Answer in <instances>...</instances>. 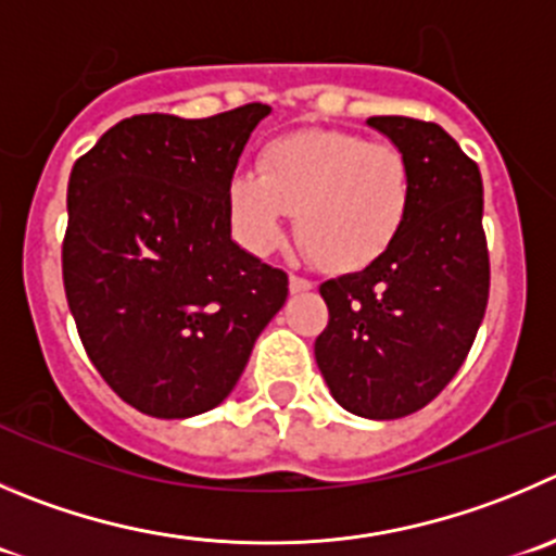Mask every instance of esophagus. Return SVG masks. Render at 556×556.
<instances>
[{
	"instance_id": "1",
	"label": "esophagus",
	"mask_w": 556,
	"mask_h": 556,
	"mask_svg": "<svg viewBox=\"0 0 556 556\" xmlns=\"http://www.w3.org/2000/svg\"><path fill=\"white\" fill-rule=\"evenodd\" d=\"M289 289H292V294L311 292V289H314V281H308V278H300V275H292V278H289Z\"/></svg>"
}]
</instances>
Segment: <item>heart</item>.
Segmentation results:
<instances>
[{
	"mask_svg": "<svg viewBox=\"0 0 556 556\" xmlns=\"http://www.w3.org/2000/svg\"><path fill=\"white\" fill-rule=\"evenodd\" d=\"M415 168L395 144H371L346 130H300L269 141L258 172H237L229 213L240 240L273 251L298 213L305 253L330 273L377 262L406 224Z\"/></svg>",
	"mask_w": 556,
	"mask_h": 556,
	"instance_id": "heart-1",
	"label": "heart"
}]
</instances>
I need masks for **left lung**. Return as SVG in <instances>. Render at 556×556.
I'll use <instances>...</instances> for the list:
<instances>
[{
    "label": "left lung",
    "mask_w": 556,
    "mask_h": 556,
    "mask_svg": "<svg viewBox=\"0 0 556 556\" xmlns=\"http://www.w3.org/2000/svg\"><path fill=\"white\" fill-rule=\"evenodd\" d=\"M368 125L409 155L412 207L377 262L321 283L330 319L314 352L343 409L395 420L445 390L483 321L491 278L483 179L437 123L371 116Z\"/></svg>",
    "instance_id": "1"
}]
</instances>
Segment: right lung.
<instances>
[{
	"label": "right lung",
	"instance_id": "right-lung-1",
	"mask_svg": "<svg viewBox=\"0 0 556 556\" xmlns=\"http://www.w3.org/2000/svg\"><path fill=\"white\" fill-rule=\"evenodd\" d=\"M269 105L204 119L139 114L76 161L62 281L89 361L152 417L218 406L289 278L231 240L229 182Z\"/></svg>",
	"mask_w": 556,
	"mask_h": 556
}]
</instances>
